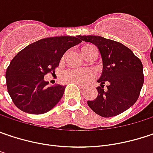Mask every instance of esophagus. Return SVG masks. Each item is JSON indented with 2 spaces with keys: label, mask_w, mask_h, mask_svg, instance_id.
Here are the masks:
<instances>
[{
  "label": "esophagus",
  "mask_w": 153,
  "mask_h": 153,
  "mask_svg": "<svg viewBox=\"0 0 153 153\" xmlns=\"http://www.w3.org/2000/svg\"><path fill=\"white\" fill-rule=\"evenodd\" d=\"M76 85L79 87V88H81V89H83V88H85V85L84 84H80V83H76Z\"/></svg>",
  "instance_id": "1"
}]
</instances>
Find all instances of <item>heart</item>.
<instances>
[{
    "mask_svg": "<svg viewBox=\"0 0 153 153\" xmlns=\"http://www.w3.org/2000/svg\"><path fill=\"white\" fill-rule=\"evenodd\" d=\"M94 48L91 45H85L81 48V53L85 56ZM94 76L93 70L89 68H68L61 73L60 78L63 81L69 83H86Z\"/></svg>",
    "mask_w": 153,
    "mask_h": 153,
    "instance_id": "1",
    "label": "heart"
}]
</instances>
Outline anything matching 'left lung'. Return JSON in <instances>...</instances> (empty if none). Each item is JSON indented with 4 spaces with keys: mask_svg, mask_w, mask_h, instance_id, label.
Listing matches in <instances>:
<instances>
[{
    "mask_svg": "<svg viewBox=\"0 0 153 153\" xmlns=\"http://www.w3.org/2000/svg\"><path fill=\"white\" fill-rule=\"evenodd\" d=\"M81 41L95 45L102 58L103 70L97 80L98 96L88 106L105 118L126 111L137 101L144 84L142 62L123 44L96 35H79ZM108 84L106 88L103 84Z\"/></svg>",
    "mask_w": 153,
    "mask_h": 153,
    "instance_id": "left-lung-1",
    "label": "left lung"
}]
</instances>
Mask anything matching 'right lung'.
Returning a JSON list of instances; mask_svg holds the SVG:
<instances>
[{
  "instance_id": "obj_1",
  "label": "right lung",
  "mask_w": 153,
  "mask_h": 153,
  "mask_svg": "<svg viewBox=\"0 0 153 153\" xmlns=\"http://www.w3.org/2000/svg\"><path fill=\"white\" fill-rule=\"evenodd\" d=\"M79 42V36L45 38L28 45L14 56L6 72V83L13 102L20 110L42 114L56 105L66 86H48L44 76L54 73L63 54Z\"/></svg>"
}]
</instances>
